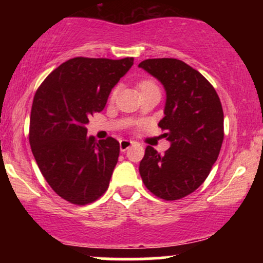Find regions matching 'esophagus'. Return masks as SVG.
I'll list each match as a JSON object with an SVG mask.
<instances>
[{
    "instance_id": "1",
    "label": "esophagus",
    "mask_w": 263,
    "mask_h": 263,
    "mask_svg": "<svg viewBox=\"0 0 263 263\" xmlns=\"http://www.w3.org/2000/svg\"><path fill=\"white\" fill-rule=\"evenodd\" d=\"M131 146H132V141H129V140L120 141V149H121V152H125V151H127Z\"/></svg>"
}]
</instances>
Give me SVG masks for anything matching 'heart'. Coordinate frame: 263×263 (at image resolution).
I'll return each mask as SVG.
<instances>
[{
	"mask_svg": "<svg viewBox=\"0 0 263 263\" xmlns=\"http://www.w3.org/2000/svg\"><path fill=\"white\" fill-rule=\"evenodd\" d=\"M138 87H140L141 91H144V90H147V89L157 87V85L155 83H153V81H151V80H142V81H140V83H138ZM116 92H117V90L114 89L112 92H111V99H115V96H116Z\"/></svg>",
	"mask_w": 263,
	"mask_h": 263,
	"instance_id": "b5f03b06",
	"label": "heart"
}]
</instances>
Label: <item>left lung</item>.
<instances>
[{"instance_id": "left-lung-1", "label": "left lung", "mask_w": 263, "mask_h": 263, "mask_svg": "<svg viewBox=\"0 0 263 263\" xmlns=\"http://www.w3.org/2000/svg\"><path fill=\"white\" fill-rule=\"evenodd\" d=\"M138 66L157 78L167 92L158 126L171 147L147 146L140 163L146 188L163 200H178L209 176L224 140V112L215 89L198 70L174 58L146 59Z\"/></svg>"}]
</instances>
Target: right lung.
Segmentation results:
<instances>
[{
  "label": "right lung",
  "mask_w": 263,
  "mask_h": 263,
  "mask_svg": "<svg viewBox=\"0 0 263 263\" xmlns=\"http://www.w3.org/2000/svg\"><path fill=\"white\" fill-rule=\"evenodd\" d=\"M134 58L66 60L45 78L33 99L29 143L39 170L60 198L75 205L106 192L120 155L112 137H87L90 116L106 105Z\"/></svg>",
  "instance_id": "obj_1"
}]
</instances>
